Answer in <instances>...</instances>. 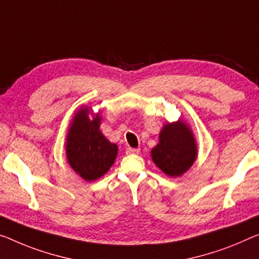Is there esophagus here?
<instances>
[{"mask_svg": "<svg viewBox=\"0 0 259 259\" xmlns=\"http://www.w3.org/2000/svg\"><path fill=\"white\" fill-rule=\"evenodd\" d=\"M140 153V148H131V147H127L126 148V154L131 155V154H139Z\"/></svg>", "mask_w": 259, "mask_h": 259, "instance_id": "esophagus-1", "label": "esophagus"}]
</instances>
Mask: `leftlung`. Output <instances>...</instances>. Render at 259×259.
<instances>
[{
  "label": "left lung",
  "mask_w": 259,
  "mask_h": 259,
  "mask_svg": "<svg viewBox=\"0 0 259 259\" xmlns=\"http://www.w3.org/2000/svg\"><path fill=\"white\" fill-rule=\"evenodd\" d=\"M152 160L169 177H181L198 156V146L191 127L184 120L163 125L158 143L150 150Z\"/></svg>",
  "instance_id": "1"
}]
</instances>
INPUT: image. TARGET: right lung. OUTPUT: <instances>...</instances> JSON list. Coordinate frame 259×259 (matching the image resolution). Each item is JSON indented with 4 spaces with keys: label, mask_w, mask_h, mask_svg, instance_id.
Instances as JSON below:
<instances>
[{
    "label": "right lung",
    "mask_w": 259,
    "mask_h": 259,
    "mask_svg": "<svg viewBox=\"0 0 259 259\" xmlns=\"http://www.w3.org/2000/svg\"><path fill=\"white\" fill-rule=\"evenodd\" d=\"M102 116L82 105L75 112L66 135V156L70 168L82 180L94 182L113 165L118 146L102 133Z\"/></svg>",
    "instance_id": "add662e5"
}]
</instances>
